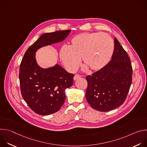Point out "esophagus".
Instances as JSON below:
<instances>
[{
  "mask_svg": "<svg viewBox=\"0 0 147 147\" xmlns=\"http://www.w3.org/2000/svg\"><path fill=\"white\" fill-rule=\"evenodd\" d=\"M80 77H81V76H80V75L76 74V75L74 76V80H77L78 78H80Z\"/></svg>",
  "mask_w": 147,
  "mask_h": 147,
  "instance_id": "34e87169",
  "label": "esophagus"
}]
</instances>
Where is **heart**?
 Masks as SVG:
<instances>
[{"mask_svg": "<svg viewBox=\"0 0 147 147\" xmlns=\"http://www.w3.org/2000/svg\"><path fill=\"white\" fill-rule=\"evenodd\" d=\"M112 38L105 33L84 32L74 36L67 47H63L60 57L69 72L75 71L80 63L91 70H98L106 66L113 52Z\"/></svg>", "mask_w": 147, "mask_h": 147, "instance_id": "b5f03b06", "label": "heart"}]
</instances>
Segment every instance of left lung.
Listing matches in <instances>:
<instances>
[{
	"label": "left lung",
	"instance_id": "left-lung-1",
	"mask_svg": "<svg viewBox=\"0 0 147 147\" xmlns=\"http://www.w3.org/2000/svg\"><path fill=\"white\" fill-rule=\"evenodd\" d=\"M112 60L103 68L87 76L86 97L91 107L108 112L123 103L129 91L133 69L130 59L116 38Z\"/></svg>",
	"mask_w": 147,
	"mask_h": 147
}]
</instances>
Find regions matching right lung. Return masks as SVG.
Returning a JSON list of instances; mask_svg holds the SVG:
<instances>
[{"mask_svg":"<svg viewBox=\"0 0 147 147\" xmlns=\"http://www.w3.org/2000/svg\"><path fill=\"white\" fill-rule=\"evenodd\" d=\"M71 30L42 35L26 52L21 62L19 80L22 96L29 107L40 115H48L60 110L66 99L65 90L73 84L74 74L58 64L47 69L37 63L36 51L64 40Z\"/></svg>","mask_w":147,"mask_h":147,"instance_id":"1","label":"right lung"}]
</instances>
